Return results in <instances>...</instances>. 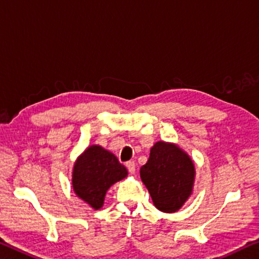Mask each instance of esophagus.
<instances>
[{
    "instance_id": "1",
    "label": "esophagus",
    "mask_w": 259,
    "mask_h": 259,
    "mask_svg": "<svg viewBox=\"0 0 259 259\" xmlns=\"http://www.w3.org/2000/svg\"><path fill=\"white\" fill-rule=\"evenodd\" d=\"M125 166L128 168L130 174H135V171H136V165H135L134 161H128L125 163Z\"/></svg>"
}]
</instances>
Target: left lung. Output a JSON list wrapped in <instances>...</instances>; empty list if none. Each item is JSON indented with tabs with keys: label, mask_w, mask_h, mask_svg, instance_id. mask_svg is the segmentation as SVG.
<instances>
[{
	"label": "left lung",
	"mask_w": 259,
	"mask_h": 259,
	"mask_svg": "<svg viewBox=\"0 0 259 259\" xmlns=\"http://www.w3.org/2000/svg\"><path fill=\"white\" fill-rule=\"evenodd\" d=\"M139 173L154 206L162 212L179 211L192 194L196 174L194 162L173 143H155Z\"/></svg>",
	"instance_id": "left-lung-1"
}]
</instances>
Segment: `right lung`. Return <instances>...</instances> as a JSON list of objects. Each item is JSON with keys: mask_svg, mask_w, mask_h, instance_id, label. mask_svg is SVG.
Segmentation results:
<instances>
[{"mask_svg": "<svg viewBox=\"0 0 259 259\" xmlns=\"http://www.w3.org/2000/svg\"><path fill=\"white\" fill-rule=\"evenodd\" d=\"M128 175L126 168L104 147L91 145L77 158L72 170V188L75 194L94 210L104 205L110 186Z\"/></svg>", "mask_w": 259, "mask_h": 259, "instance_id": "1", "label": "right lung"}]
</instances>
